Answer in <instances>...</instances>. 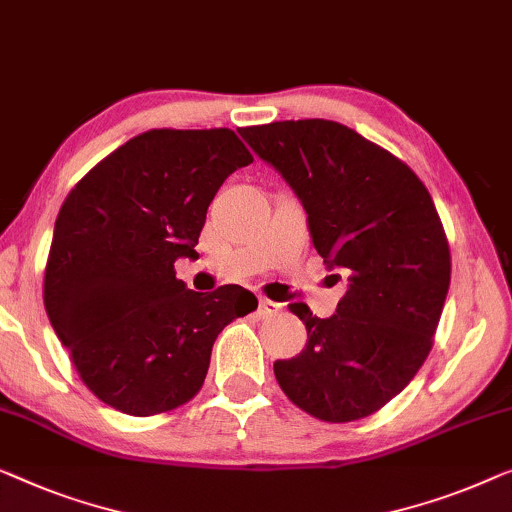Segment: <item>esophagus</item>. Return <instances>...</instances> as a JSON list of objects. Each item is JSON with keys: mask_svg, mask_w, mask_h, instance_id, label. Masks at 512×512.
<instances>
[{"mask_svg": "<svg viewBox=\"0 0 512 512\" xmlns=\"http://www.w3.org/2000/svg\"><path fill=\"white\" fill-rule=\"evenodd\" d=\"M281 311V305L279 302H272L268 298H261V302H258V318H270V316H277Z\"/></svg>", "mask_w": 512, "mask_h": 512, "instance_id": "esophagus-1", "label": "esophagus"}]
</instances>
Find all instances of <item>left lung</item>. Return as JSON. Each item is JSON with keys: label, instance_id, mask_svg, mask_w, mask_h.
Segmentation results:
<instances>
[{"label": "left lung", "instance_id": "obj_1", "mask_svg": "<svg viewBox=\"0 0 512 512\" xmlns=\"http://www.w3.org/2000/svg\"><path fill=\"white\" fill-rule=\"evenodd\" d=\"M240 136L293 189L314 249L346 279L330 318L288 305L307 346L274 362V376L309 416H372L418 374L448 295L450 249L432 196L409 166L339 122L286 120Z\"/></svg>", "mask_w": 512, "mask_h": 512}]
</instances>
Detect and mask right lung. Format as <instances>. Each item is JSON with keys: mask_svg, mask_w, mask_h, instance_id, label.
<instances>
[{"mask_svg": "<svg viewBox=\"0 0 512 512\" xmlns=\"http://www.w3.org/2000/svg\"><path fill=\"white\" fill-rule=\"evenodd\" d=\"M251 157L231 129H152L96 164L57 214L43 281L55 335L103 404L154 416L201 390L214 339L258 307L242 286L189 291L207 207Z\"/></svg>", "mask_w": 512, "mask_h": 512, "instance_id": "1", "label": "right lung"}]
</instances>
